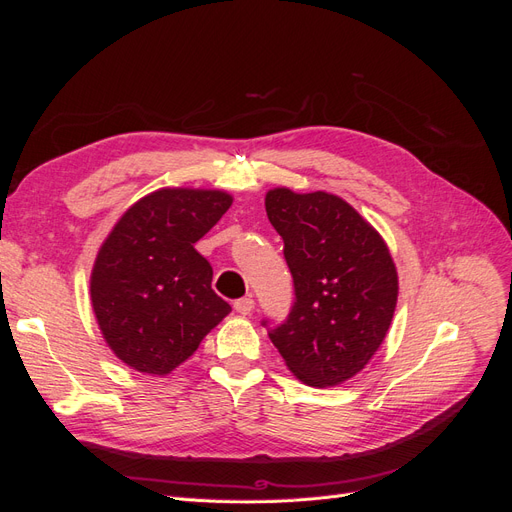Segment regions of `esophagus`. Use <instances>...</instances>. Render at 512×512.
<instances>
[{
	"label": "esophagus",
	"instance_id": "34e87169",
	"mask_svg": "<svg viewBox=\"0 0 512 512\" xmlns=\"http://www.w3.org/2000/svg\"><path fill=\"white\" fill-rule=\"evenodd\" d=\"M235 309H237V312H239L241 316L252 314V309H254V299H252V297L237 299V301H235Z\"/></svg>",
	"mask_w": 512,
	"mask_h": 512
}]
</instances>
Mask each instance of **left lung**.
Wrapping results in <instances>:
<instances>
[{
    "label": "left lung",
    "mask_w": 512,
    "mask_h": 512,
    "mask_svg": "<svg viewBox=\"0 0 512 512\" xmlns=\"http://www.w3.org/2000/svg\"><path fill=\"white\" fill-rule=\"evenodd\" d=\"M284 239L294 303L269 329L288 369L309 386H335L369 363L391 327L397 271L389 247L346 200L327 192L267 194Z\"/></svg>",
    "instance_id": "left-lung-1"
}]
</instances>
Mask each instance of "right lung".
<instances>
[{
    "mask_svg": "<svg viewBox=\"0 0 512 512\" xmlns=\"http://www.w3.org/2000/svg\"><path fill=\"white\" fill-rule=\"evenodd\" d=\"M230 205L218 190H158L123 213L102 243L91 303L106 344L132 369L170 374L230 312L194 250Z\"/></svg>",
    "mask_w": 512,
    "mask_h": 512,
    "instance_id": "right-lung-1",
    "label": "right lung"
}]
</instances>
